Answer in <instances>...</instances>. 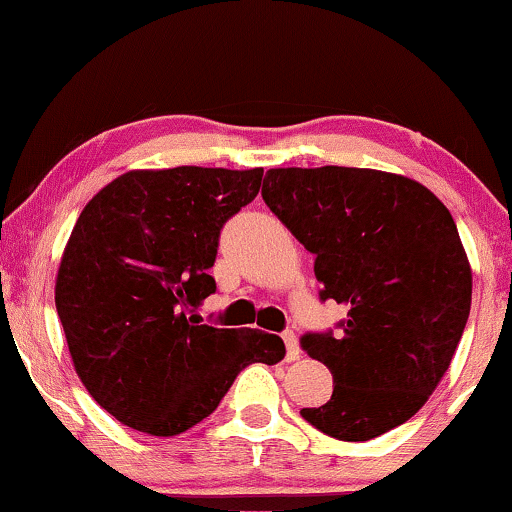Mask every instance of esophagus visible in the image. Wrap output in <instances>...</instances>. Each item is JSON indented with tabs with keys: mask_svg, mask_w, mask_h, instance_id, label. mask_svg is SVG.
<instances>
[{
	"mask_svg": "<svg viewBox=\"0 0 512 512\" xmlns=\"http://www.w3.org/2000/svg\"><path fill=\"white\" fill-rule=\"evenodd\" d=\"M282 338H284V345H287V360L289 362L298 360V357H301V348H298V338L294 331H284Z\"/></svg>",
	"mask_w": 512,
	"mask_h": 512,
	"instance_id": "obj_1",
	"label": "esophagus"
}]
</instances>
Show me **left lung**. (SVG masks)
<instances>
[{"label": "left lung", "mask_w": 512, "mask_h": 512, "mask_svg": "<svg viewBox=\"0 0 512 512\" xmlns=\"http://www.w3.org/2000/svg\"><path fill=\"white\" fill-rule=\"evenodd\" d=\"M261 195L315 254L322 301L348 308L336 334L303 350L334 393L301 416L367 442L409 421L449 369L470 315L473 272L449 209L426 185L376 169H270Z\"/></svg>", "instance_id": "obj_1"}]
</instances>
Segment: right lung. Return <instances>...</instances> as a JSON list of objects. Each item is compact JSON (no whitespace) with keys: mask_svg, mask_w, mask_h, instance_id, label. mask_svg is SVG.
I'll return each mask as SVG.
<instances>
[{"mask_svg":"<svg viewBox=\"0 0 512 512\" xmlns=\"http://www.w3.org/2000/svg\"><path fill=\"white\" fill-rule=\"evenodd\" d=\"M263 169L126 171L79 214L56 277V310L89 395L124 426L171 437L218 407L251 362L277 364L284 341L199 324L216 291L209 268L230 216Z\"/></svg>","mask_w":512,"mask_h":512,"instance_id":"add662e5","label":"right lung"}]
</instances>
